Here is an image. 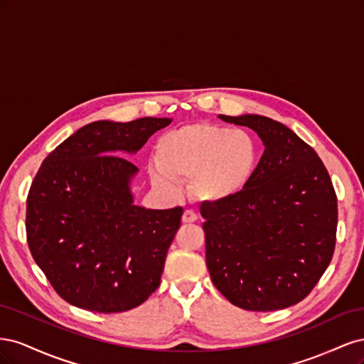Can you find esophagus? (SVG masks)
<instances>
[{
	"label": "esophagus",
	"mask_w": 364,
	"mask_h": 364,
	"mask_svg": "<svg viewBox=\"0 0 364 364\" xmlns=\"http://www.w3.org/2000/svg\"><path fill=\"white\" fill-rule=\"evenodd\" d=\"M197 220V214L193 211V209H186L182 215V222L183 223H194Z\"/></svg>",
	"instance_id": "34e87169"
}]
</instances>
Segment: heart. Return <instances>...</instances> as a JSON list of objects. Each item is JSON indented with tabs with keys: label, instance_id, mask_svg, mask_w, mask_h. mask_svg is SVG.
I'll use <instances>...</instances> for the list:
<instances>
[{
	"label": "heart",
	"instance_id": "1",
	"mask_svg": "<svg viewBox=\"0 0 364 364\" xmlns=\"http://www.w3.org/2000/svg\"><path fill=\"white\" fill-rule=\"evenodd\" d=\"M155 159L153 183L174 190L178 181L191 179L190 191L197 200L220 203L249 185L258 168L259 147L249 132L193 123L159 136Z\"/></svg>",
	"mask_w": 364,
	"mask_h": 364
}]
</instances>
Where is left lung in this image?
Wrapping results in <instances>:
<instances>
[{
	"label": "left lung",
	"mask_w": 364,
	"mask_h": 364,
	"mask_svg": "<svg viewBox=\"0 0 364 364\" xmlns=\"http://www.w3.org/2000/svg\"><path fill=\"white\" fill-rule=\"evenodd\" d=\"M264 142L258 168L234 199L202 203L206 267L235 306L273 311L301 302L336 249L337 196L322 159L282 123L228 117Z\"/></svg>",
	"instance_id": "left-lung-1"
}]
</instances>
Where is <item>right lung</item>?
Returning a JSON list of instances; mask_svg holds the SVG:
<instances>
[{"mask_svg": "<svg viewBox=\"0 0 364 364\" xmlns=\"http://www.w3.org/2000/svg\"><path fill=\"white\" fill-rule=\"evenodd\" d=\"M171 123L138 118L95 121L43 159L27 196L26 230L33 259L68 304L121 313L149 299L183 209L134 205L135 153Z\"/></svg>", "mask_w": 364, "mask_h": 364, "instance_id": "add662e5", "label": "right lung"}]
</instances>
